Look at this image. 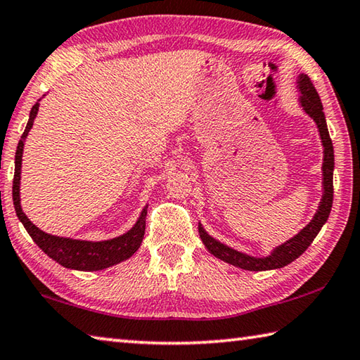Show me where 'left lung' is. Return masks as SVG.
Listing matches in <instances>:
<instances>
[{
  "label": "left lung",
  "mask_w": 360,
  "mask_h": 360,
  "mask_svg": "<svg viewBox=\"0 0 360 360\" xmlns=\"http://www.w3.org/2000/svg\"><path fill=\"white\" fill-rule=\"evenodd\" d=\"M299 89L300 93H302L300 103H302L307 115L311 116L313 121L316 122V126L319 129V135H321V140H323V146H324V162H323L324 193H323L321 205H319L313 220L297 234V236H294L283 245L277 247L271 257H266V258H253V257H248V255L233 250V248L220 244L219 240H215L214 238L209 236V234L202 230L200 225L198 228L200 238L202 240V244L206 245L207 250L211 252L214 257L224 259L226 263H230L236 267H240V269L269 271V269H278V267L290 264L291 261L299 258L300 255L309 248V245L313 243V239L316 238V234L319 233V230H321V226L326 224V220H328L330 214L332 201H334V146H332L329 130H328V126H326L321 99H319V96L316 93L315 86H313L310 78L304 74L299 75Z\"/></svg>",
  "instance_id": "left-lung-1"
}]
</instances>
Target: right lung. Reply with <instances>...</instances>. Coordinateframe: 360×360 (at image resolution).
Masks as SVG:
<instances>
[{
  "instance_id": "obj_1",
  "label": "right lung",
  "mask_w": 360,
  "mask_h": 360,
  "mask_svg": "<svg viewBox=\"0 0 360 360\" xmlns=\"http://www.w3.org/2000/svg\"><path fill=\"white\" fill-rule=\"evenodd\" d=\"M39 110V102H36L31 108L30 120L26 124V129L18 141L15 153V172L14 182H12V198H14V207L17 217L20 219L26 231L30 233L32 240L39 245L42 252L49 255L51 259L60 263L64 267L77 271H101L113 264L121 263L139 250V247L145 236L146 230V207L143 209L139 221H136L132 230L122 234L120 238L102 240V243H89V240H77V239H64L39 230L36 225H32L30 219L26 217L20 206V169H22V154H23V141L32 127L34 117Z\"/></svg>"
}]
</instances>
